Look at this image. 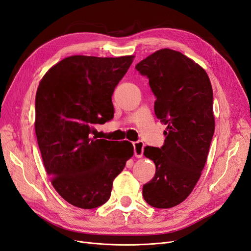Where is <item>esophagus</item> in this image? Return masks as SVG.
<instances>
[{
    "instance_id": "esophagus-1",
    "label": "esophagus",
    "mask_w": 251,
    "mask_h": 251,
    "mask_svg": "<svg viewBox=\"0 0 251 251\" xmlns=\"http://www.w3.org/2000/svg\"><path fill=\"white\" fill-rule=\"evenodd\" d=\"M134 147V156L136 158H141L144 155V148H145V144L143 141H136V143L133 144Z\"/></svg>"
}]
</instances>
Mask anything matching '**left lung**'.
Instances as JSON below:
<instances>
[{
	"mask_svg": "<svg viewBox=\"0 0 251 251\" xmlns=\"http://www.w3.org/2000/svg\"><path fill=\"white\" fill-rule=\"evenodd\" d=\"M149 78L157 100L155 115L166 124L162 148L146 147L156 165L143 196L156 208H171L186 200L197 184L214 133L213 92L208 75L193 59L161 49L135 65Z\"/></svg>",
	"mask_w": 251,
	"mask_h": 251,
	"instance_id": "8db88e82",
	"label": "left lung"
}]
</instances>
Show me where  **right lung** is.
I'll return each instance as SVG.
<instances>
[{"label":"right lung","mask_w":251,"mask_h":251,"mask_svg":"<svg viewBox=\"0 0 251 251\" xmlns=\"http://www.w3.org/2000/svg\"><path fill=\"white\" fill-rule=\"evenodd\" d=\"M134 55H73L54 64L36 94L35 130L53 188L70 204L96 208L110 199L113 181L133 156L127 140L92 136L114 117L112 95Z\"/></svg>","instance_id":"right-lung-1"}]
</instances>
